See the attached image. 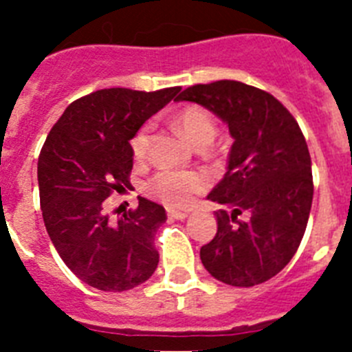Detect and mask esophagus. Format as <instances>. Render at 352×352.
<instances>
[{
	"label": "esophagus",
	"mask_w": 352,
	"mask_h": 352,
	"mask_svg": "<svg viewBox=\"0 0 352 352\" xmlns=\"http://www.w3.org/2000/svg\"><path fill=\"white\" fill-rule=\"evenodd\" d=\"M167 214H169V219H174V220H185L186 217H188V211L167 210Z\"/></svg>",
	"instance_id": "1"
}]
</instances>
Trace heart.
Masks as SVG:
<instances>
[{"label":"heart","instance_id":"1","mask_svg":"<svg viewBox=\"0 0 352 352\" xmlns=\"http://www.w3.org/2000/svg\"><path fill=\"white\" fill-rule=\"evenodd\" d=\"M173 123L179 133L194 146L201 142L210 144L214 135L213 118L199 105H186L179 109ZM148 126L138 132L132 139V155L135 160H142L148 149ZM208 179L197 170H160L149 179L148 190L169 206H185L195 194L204 190Z\"/></svg>","mask_w":352,"mask_h":352}]
</instances>
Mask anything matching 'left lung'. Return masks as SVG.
<instances>
[{"label":"left lung","instance_id":"left-lung-1","mask_svg":"<svg viewBox=\"0 0 352 352\" xmlns=\"http://www.w3.org/2000/svg\"><path fill=\"white\" fill-rule=\"evenodd\" d=\"M176 100L203 105L234 139L227 173L208 194L222 210L201 248L204 268L236 287L263 284L287 266L309 222L314 183L303 133L275 96L238 80L195 84Z\"/></svg>","mask_w":352,"mask_h":352}]
</instances>
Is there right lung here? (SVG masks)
<instances>
[{"mask_svg":"<svg viewBox=\"0 0 352 352\" xmlns=\"http://www.w3.org/2000/svg\"><path fill=\"white\" fill-rule=\"evenodd\" d=\"M179 89L109 88L82 96L65 109L40 151V206L49 238L70 272L98 291H129L157 270L155 234L167 220L164 206L139 197L138 210L114 222L104 201L129 188L130 139Z\"/></svg>","mask_w":352,"mask_h":352,"instance_id":"right-lung-1","label":"right lung"}]
</instances>
